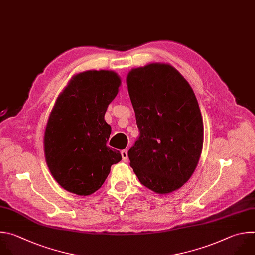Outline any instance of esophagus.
<instances>
[{"label":"esophagus","instance_id":"obj_1","mask_svg":"<svg viewBox=\"0 0 255 255\" xmlns=\"http://www.w3.org/2000/svg\"><path fill=\"white\" fill-rule=\"evenodd\" d=\"M122 158H123V161L124 162H128V150L127 149H124V150H122Z\"/></svg>","mask_w":255,"mask_h":255}]
</instances>
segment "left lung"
Masks as SVG:
<instances>
[{"mask_svg": "<svg viewBox=\"0 0 255 255\" xmlns=\"http://www.w3.org/2000/svg\"><path fill=\"white\" fill-rule=\"evenodd\" d=\"M127 83L140 132L128 152L139 182L158 194L181 188L199 162L204 128L197 98L169 64L132 69Z\"/></svg>", "mask_w": 255, "mask_h": 255, "instance_id": "left-lung-1", "label": "left lung"}]
</instances>
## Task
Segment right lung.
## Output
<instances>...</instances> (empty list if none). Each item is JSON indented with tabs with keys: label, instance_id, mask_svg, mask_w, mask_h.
Here are the masks:
<instances>
[{
	"label": "right lung",
	"instance_id": "1",
	"mask_svg": "<svg viewBox=\"0 0 255 255\" xmlns=\"http://www.w3.org/2000/svg\"><path fill=\"white\" fill-rule=\"evenodd\" d=\"M121 79L114 71L89 70L75 75L49 117L44 150L48 168L57 183L80 196L97 191L121 152L107 145L112 132L105 121Z\"/></svg>",
	"mask_w": 255,
	"mask_h": 255
}]
</instances>
